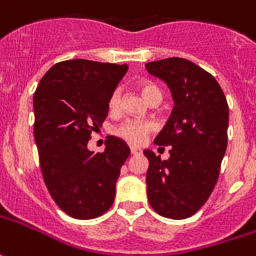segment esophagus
<instances>
[{"label": "esophagus", "mask_w": 256, "mask_h": 256, "mask_svg": "<svg viewBox=\"0 0 256 256\" xmlns=\"http://www.w3.org/2000/svg\"><path fill=\"white\" fill-rule=\"evenodd\" d=\"M130 153H132L133 156L140 154V153H142V150H140L138 147H130Z\"/></svg>", "instance_id": "esophagus-1"}]
</instances>
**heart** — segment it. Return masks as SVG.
Listing matches in <instances>:
<instances>
[{"label": "heart", "instance_id": "1", "mask_svg": "<svg viewBox=\"0 0 256 256\" xmlns=\"http://www.w3.org/2000/svg\"><path fill=\"white\" fill-rule=\"evenodd\" d=\"M138 90L143 94L146 100L148 103L162 99V90L158 89V86L153 82L143 80L138 84ZM120 104H122V94L120 90H114L112 93L109 102H108V108L112 113L119 112ZM153 132V124L148 122H142V120H128L124 123H122L120 126L116 128L114 134L120 138H123L124 142H128L130 144H142L148 134Z\"/></svg>", "mask_w": 256, "mask_h": 256}]
</instances>
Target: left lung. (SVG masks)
<instances>
[{
	"label": "left lung",
	"instance_id": "1",
	"mask_svg": "<svg viewBox=\"0 0 256 256\" xmlns=\"http://www.w3.org/2000/svg\"><path fill=\"white\" fill-rule=\"evenodd\" d=\"M146 69L168 84L174 99L172 116L154 140L168 146L170 158L143 152L147 197L157 214L184 220L216 187L228 142V103L216 78L191 60L167 58L146 64Z\"/></svg>",
	"mask_w": 256,
	"mask_h": 256
}]
</instances>
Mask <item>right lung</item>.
<instances>
[{"mask_svg": "<svg viewBox=\"0 0 256 256\" xmlns=\"http://www.w3.org/2000/svg\"><path fill=\"white\" fill-rule=\"evenodd\" d=\"M126 72V64L64 60L49 69L34 93L42 177L58 207L78 220L100 216L112 207L120 168L130 154L128 144L113 136L104 140V152L88 150Z\"/></svg>", "mask_w": 256, "mask_h": 256, "instance_id": "right-lung-1", "label": "right lung"}]
</instances>
